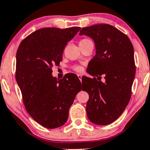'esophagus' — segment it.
<instances>
[{"mask_svg": "<svg viewBox=\"0 0 150 150\" xmlns=\"http://www.w3.org/2000/svg\"><path fill=\"white\" fill-rule=\"evenodd\" d=\"M77 77H78V78L80 79V82H82V75H81L80 74H78V75H77Z\"/></svg>", "mask_w": 150, "mask_h": 150, "instance_id": "1", "label": "esophagus"}]
</instances>
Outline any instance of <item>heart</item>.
Wrapping results in <instances>:
<instances>
[{
	"label": "heart",
	"instance_id": "heart-1",
	"mask_svg": "<svg viewBox=\"0 0 150 150\" xmlns=\"http://www.w3.org/2000/svg\"><path fill=\"white\" fill-rule=\"evenodd\" d=\"M89 41H90L89 39L83 38L80 40V45L84 44V43H85L86 42H89ZM72 68H73V70H75V71H76V72H78V73H80V72H82L83 70V68L81 66H80V65H74V66H72Z\"/></svg>",
	"mask_w": 150,
	"mask_h": 150
}]
</instances>
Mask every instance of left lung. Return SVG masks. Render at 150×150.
Wrapping results in <instances>:
<instances>
[{"instance_id": "8db88e82", "label": "left lung", "mask_w": 150, "mask_h": 150, "mask_svg": "<svg viewBox=\"0 0 150 150\" xmlns=\"http://www.w3.org/2000/svg\"><path fill=\"white\" fill-rule=\"evenodd\" d=\"M80 35L91 38L96 50L86 69L93 78L82 77V90L89 96L87 117L93 124L108 125L120 117L131 98L136 74L133 45L126 34L106 23L82 28Z\"/></svg>"}]
</instances>
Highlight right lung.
<instances>
[{
  "label": "right lung",
  "instance_id": "add662e5",
  "mask_svg": "<svg viewBox=\"0 0 150 150\" xmlns=\"http://www.w3.org/2000/svg\"><path fill=\"white\" fill-rule=\"evenodd\" d=\"M80 27L43 28L21 41L16 55V80L25 108L35 122L47 129L67 122L69 108L82 84L75 74L57 80L52 66L62 61L64 49Z\"/></svg>",
  "mask_w": 150,
  "mask_h": 150
}]
</instances>
